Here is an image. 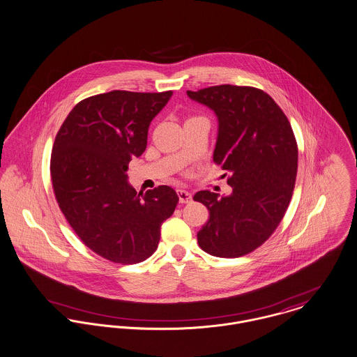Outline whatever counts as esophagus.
I'll use <instances>...</instances> for the list:
<instances>
[{
  "mask_svg": "<svg viewBox=\"0 0 357 357\" xmlns=\"http://www.w3.org/2000/svg\"><path fill=\"white\" fill-rule=\"evenodd\" d=\"M178 197L181 204H188L192 201V194L186 190H178Z\"/></svg>",
  "mask_w": 357,
  "mask_h": 357,
  "instance_id": "esophagus-1",
  "label": "esophagus"
}]
</instances>
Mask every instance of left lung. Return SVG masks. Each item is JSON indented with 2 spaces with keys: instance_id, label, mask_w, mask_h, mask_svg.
I'll list each match as a JSON object with an SVG mask.
<instances>
[{
  "instance_id": "left-lung-1",
  "label": "left lung",
  "mask_w": 357,
  "mask_h": 357,
  "mask_svg": "<svg viewBox=\"0 0 357 357\" xmlns=\"http://www.w3.org/2000/svg\"><path fill=\"white\" fill-rule=\"evenodd\" d=\"M188 95L219 118L213 162L229 172L232 188L221 198L211 190L194 194L209 211L198 245L220 258L246 255L272 236L289 206L298 172L294 130L262 89L222 84Z\"/></svg>"
}]
</instances>
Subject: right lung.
Listing matches in <instances>:
<instances>
[{"label":"right lung","instance_id":"obj_1","mask_svg":"<svg viewBox=\"0 0 357 357\" xmlns=\"http://www.w3.org/2000/svg\"><path fill=\"white\" fill-rule=\"evenodd\" d=\"M171 95L111 91L89 96L55 136L50 172L59 209L82 243L111 262L149 258L179 201L169 186L137 194L128 183L129 162L145 151L149 123Z\"/></svg>","mask_w":357,"mask_h":357}]
</instances>
